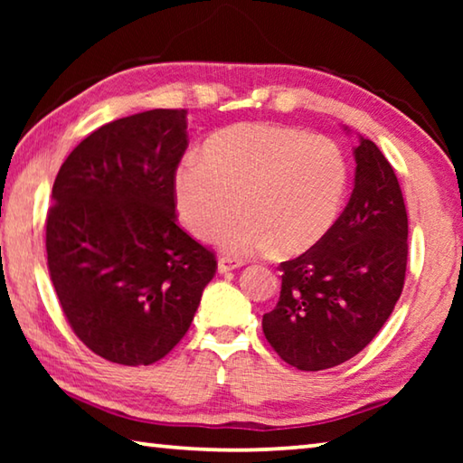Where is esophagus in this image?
<instances>
[{
  "label": "esophagus",
  "instance_id": "esophagus-1",
  "mask_svg": "<svg viewBox=\"0 0 463 463\" xmlns=\"http://www.w3.org/2000/svg\"><path fill=\"white\" fill-rule=\"evenodd\" d=\"M239 268H242V261L239 260H231V257H221V260H218V273H229Z\"/></svg>",
  "mask_w": 463,
  "mask_h": 463
}]
</instances>
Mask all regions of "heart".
<instances>
[{
	"label": "heart",
	"mask_w": 463,
	"mask_h": 463,
	"mask_svg": "<svg viewBox=\"0 0 463 463\" xmlns=\"http://www.w3.org/2000/svg\"><path fill=\"white\" fill-rule=\"evenodd\" d=\"M347 185L349 161L335 140L263 122L218 130L203 156L187 153L174 174L179 221L198 239H214L241 202L245 216L221 237L234 257L307 253L331 232Z\"/></svg>",
	"instance_id": "obj_1"
}]
</instances>
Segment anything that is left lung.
<instances>
[{"label": "left lung", "instance_id": "obj_1", "mask_svg": "<svg viewBox=\"0 0 463 463\" xmlns=\"http://www.w3.org/2000/svg\"><path fill=\"white\" fill-rule=\"evenodd\" d=\"M354 156V192L343 214L317 247L279 265V300L263 315L265 339L302 372L355 357L402 294L409 218L401 185L370 138L359 137Z\"/></svg>", "mask_w": 463, "mask_h": 463}]
</instances>
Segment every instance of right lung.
<instances>
[{
  "mask_svg": "<svg viewBox=\"0 0 463 463\" xmlns=\"http://www.w3.org/2000/svg\"><path fill=\"white\" fill-rule=\"evenodd\" d=\"M185 109H148L91 132L62 163L46 216L61 308L93 354L151 365L190 328L214 253L175 222Z\"/></svg>",
  "mask_w": 463,
  "mask_h": 463,
  "instance_id": "1",
  "label": "right lung"
}]
</instances>
